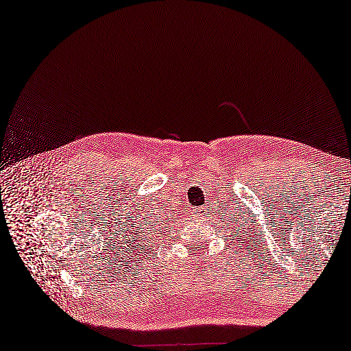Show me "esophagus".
<instances>
[{
	"label": "esophagus",
	"mask_w": 351,
	"mask_h": 351,
	"mask_svg": "<svg viewBox=\"0 0 351 351\" xmlns=\"http://www.w3.org/2000/svg\"><path fill=\"white\" fill-rule=\"evenodd\" d=\"M197 210H199V212H201V215H202V212H205V208H199Z\"/></svg>",
	"instance_id": "1"
}]
</instances>
